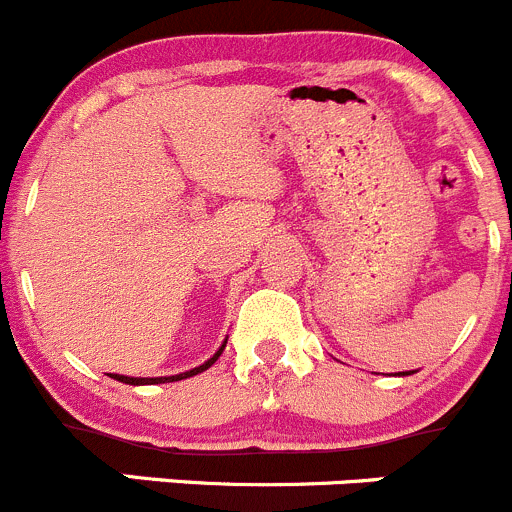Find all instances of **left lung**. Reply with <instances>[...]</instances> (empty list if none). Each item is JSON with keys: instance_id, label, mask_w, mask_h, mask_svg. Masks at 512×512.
I'll list each match as a JSON object with an SVG mask.
<instances>
[{"instance_id": "obj_1", "label": "left lung", "mask_w": 512, "mask_h": 512, "mask_svg": "<svg viewBox=\"0 0 512 512\" xmlns=\"http://www.w3.org/2000/svg\"><path fill=\"white\" fill-rule=\"evenodd\" d=\"M398 376H411V373H398Z\"/></svg>"}]
</instances>
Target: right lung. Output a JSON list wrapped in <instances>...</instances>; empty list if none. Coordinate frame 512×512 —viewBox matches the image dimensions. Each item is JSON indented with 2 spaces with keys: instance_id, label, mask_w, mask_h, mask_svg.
Returning a JSON list of instances; mask_svg holds the SVG:
<instances>
[{
  "instance_id": "add662e5",
  "label": "right lung",
  "mask_w": 512,
  "mask_h": 512,
  "mask_svg": "<svg viewBox=\"0 0 512 512\" xmlns=\"http://www.w3.org/2000/svg\"><path fill=\"white\" fill-rule=\"evenodd\" d=\"M226 348V341L221 343V348L219 351L214 353V356L209 358V361L206 363H201V366H196V368H191V371H186V373H179V376H159V378H134V376H119V373H109L111 378H114V381H121V383H129V386H156V383H174V381H184V378H191V376H196V373H201V371H206V368H211L216 363V358L221 356V351H224Z\"/></svg>"
}]
</instances>
